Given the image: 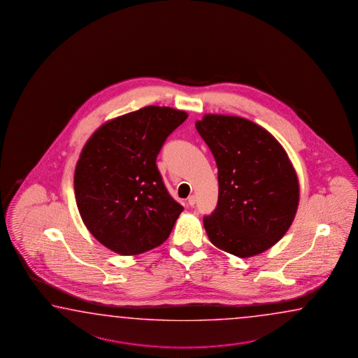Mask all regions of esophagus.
<instances>
[{"label": "esophagus", "instance_id": "34e87169", "mask_svg": "<svg viewBox=\"0 0 358 358\" xmlns=\"http://www.w3.org/2000/svg\"><path fill=\"white\" fill-rule=\"evenodd\" d=\"M196 196H190L189 198H188V204H189L190 207H193L194 204H196Z\"/></svg>", "mask_w": 358, "mask_h": 358}]
</instances>
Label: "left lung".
<instances>
[{
    "instance_id": "1",
    "label": "left lung",
    "mask_w": 358,
    "mask_h": 358,
    "mask_svg": "<svg viewBox=\"0 0 358 358\" xmlns=\"http://www.w3.org/2000/svg\"><path fill=\"white\" fill-rule=\"evenodd\" d=\"M217 165L218 202L203 224L213 245L249 258L283 238L294 221L300 187L285 148L252 120L206 114L196 120Z\"/></svg>"
}]
</instances>
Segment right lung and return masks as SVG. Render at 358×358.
Masks as SVG:
<instances>
[{"mask_svg": "<svg viewBox=\"0 0 358 358\" xmlns=\"http://www.w3.org/2000/svg\"><path fill=\"white\" fill-rule=\"evenodd\" d=\"M188 114L145 106L99 127L75 169L78 212L92 236L120 255L162 245L182 206L169 194L156 157Z\"/></svg>", "mask_w": 358, "mask_h": 358, "instance_id": "add662e5", "label": "right lung"}]
</instances>
